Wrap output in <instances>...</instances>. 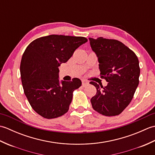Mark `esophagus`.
<instances>
[{
  "label": "esophagus",
  "instance_id": "1",
  "mask_svg": "<svg viewBox=\"0 0 155 155\" xmlns=\"http://www.w3.org/2000/svg\"><path fill=\"white\" fill-rule=\"evenodd\" d=\"M88 84H89V82H88L87 80H85V79H83L82 80V85H83V87H86L87 86V85H88Z\"/></svg>",
  "mask_w": 155,
  "mask_h": 155
}]
</instances>
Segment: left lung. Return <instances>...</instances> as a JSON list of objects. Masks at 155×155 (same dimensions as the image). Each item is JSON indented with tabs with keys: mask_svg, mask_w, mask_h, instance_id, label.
<instances>
[{
	"mask_svg": "<svg viewBox=\"0 0 155 155\" xmlns=\"http://www.w3.org/2000/svg\"><path fill=\"white\" fill-rule=\"evenodd\" d=\"M99 62L101 78L108 82L101 87L91 81L97 93L91 98L93 109L104 116L120 114L132 101L139 83V62L135 53L115 39L89 38Z\"/></svg>",
	"mask_w": 155,
	"mask_h": 155,
	"instance_id": "left-lung-1",
	"label": "left lung"
}]
</instances>
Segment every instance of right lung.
Returning <instances> with one entry per match:
<instances>
[{
	"label": "right lung",
	"instance_id": "1",
	"mask_svg": "<svg viewBox=\"0 0 155 155\" xmlns=\"http://www.w3.org/2000/svg\"><path fill=\"white\" fill-rule=\"evenodd\" d=\"M88 41L83 37L51 35L35 39L22 54L20 71L24 93L33 110L47 119L67 113L73 91L81 81H62L58 67L67 62L76 49Z\"/></svg>",
	"mask_w": 155,
	"mask_h": 155
}]
</instances>
